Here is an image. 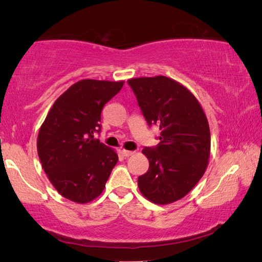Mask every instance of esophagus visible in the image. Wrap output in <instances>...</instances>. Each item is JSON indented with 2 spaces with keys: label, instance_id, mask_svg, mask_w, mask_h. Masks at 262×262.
Returning <instances> with one entry per match:
<instances>
[{
  "label": "esophagus",
  "instance_id": "1",
  "mask_svg": "<svg viewBox=\"0 0 262 262\" xmlns=\"http://www.w3.org/2000/svg\"><path fill=\"white\" fill-rule=\"evenodd\" d=\"M133 154H134V151H129V150H126V149L121 150V155H122V156H125V157H129V156H132Z\"/></svg>",
  "mask_w": 262,
  "mask_h": 262
}]
</instances>
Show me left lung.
Returning a JSON list of instances; mask_svg holds the SVG:
<instances>
[{
	"instance_id": "1",
	"label": "left lung",
	"mask_w": 262,
	"mask_h": 262,
	"mask_svg": "<svg viewBox=\"0 0 262 262\" xmlns=\"http://www.w3.org/2000/svg\"><path fill=\"white\" fill-rule=\"evenodd\" d=\"M149 125L161 130L156 148H144L149 170L137 179L140 192L156 205H168L187 195L207 170L210 129L200 101L170 77L128 79Z\"/></svg>"
}]
</instances>
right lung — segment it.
I'll return each mask as SVG.
<instances>
[{
  "mask_svg": "<svg viewBox=\"0 0 262 262\" xmlns=\"http://www.w3.org/2000/svg\"><path fill=\"white\" fill-rule=\"evenodd\" d=\"M123 83L81 79L54 101L39 129L37 150L43 171L70 201L88 203L98 198L118 163L117 151L94 134L100 129L104 105Z\"/></svg>",
  "mask_w": 262,
  "mask_h": 262,
  "instance_id": "obj_1",
  "label": "right lung"
}]
</instances>
